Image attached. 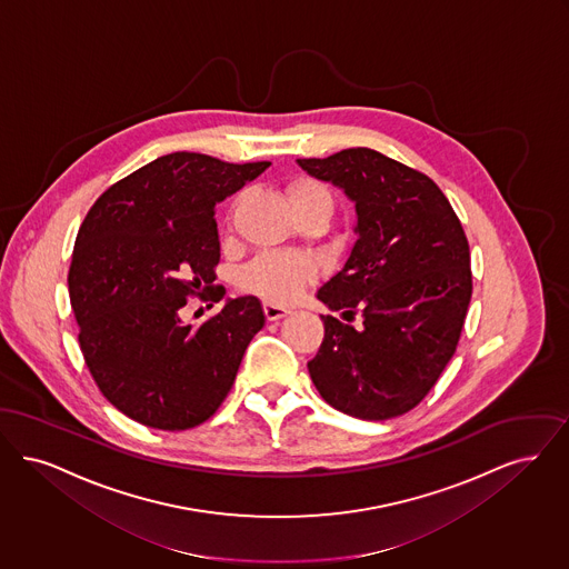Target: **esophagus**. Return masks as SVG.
<instances>
[{"instance_id": "1", "label": "esophagus", "mask_w": 569, "mask_h": 569, "mask_svg": "<svg viewBox=\"0 0 569 569\" xmlns=\"http://www.w3.org/2000/svg\"><path fill=\"white\" fill-rule=\"evenodd\" d=\"M263 312H266V319L268 321H278L282 317L289 315V308L287 306H280V303H273V301H266L263 303Z\"/></svg>"}]
</instances>
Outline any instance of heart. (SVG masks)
Masks as SVG:
<instances>
[{"mask_svg": "<svg viewBox=\"0 0 569 569\" xmlns=\"http://www.w3.org/2000/svg\"><path fill=\"white\" fill-rule=\"evenodd\" d=\"M287 191L296 212L308 206H325L331 210V191L317 178L297 176L289 182ZM315 276L317 263L310 257L301 252L268 250L244 266L238 280L248 293L266 297L276 303H287L296 299Z\"/></svg>", "mask_w": 569, "mask_h": 569, "instance_id": "b5f03b06", "label": "heart"}]
</instances>
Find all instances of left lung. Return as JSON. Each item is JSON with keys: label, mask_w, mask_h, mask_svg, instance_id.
<instances>
[{"label": "left lung", "mask_w": 569, "mask_h": 569, "mask_svg": "<svg viewBox=\"0 0 569 569\" xmlns=\"http://www.w3.org/2000/svg\"><path fill=\"white\" fill-rule=\"evenodd\" d=\"M297 163L342 187L359 217L345 268L317 293L348 322L321 317L310 378L345 415L396 419L433 389L459 345L471 299L466 231L427 173L378 150Z\"/></svg>", "instance_id": "left-lung-1"}]
</instances>
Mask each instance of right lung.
Returning a JSON list of instances; mask_svg holds the SVG:
<instances>
[{"label":"right lung","mask_w":569,"mask_h":569,"mask_svg":"<svg viewBox=\"0 0 569 569\" xmlns=\"http://www.w3.org/2000/svg\"><path fill=\"white\" fill-rule=\"evenodd\" d=\"M268 166L170 152L108 187L87 212L68 272L78 345L124 417L182 431L210 419L231 391L266 322L261 301L238 297L191 325L182 308L191 297L221 301L217 203Z\"/></svg>","instance_id":"obj_1"}]
</instances>
